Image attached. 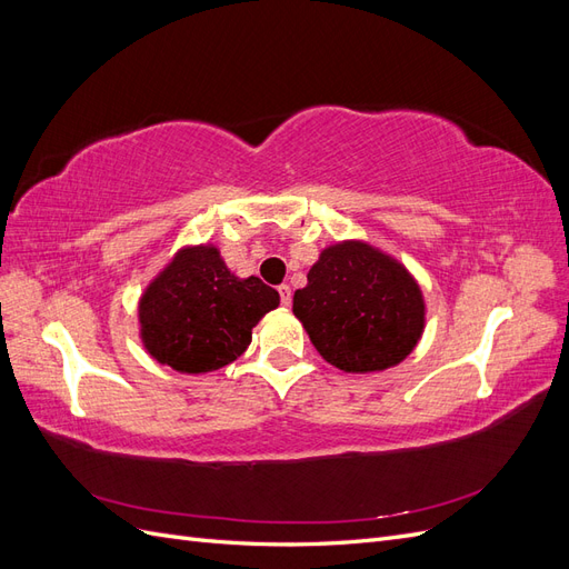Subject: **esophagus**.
Wrapping results in <instances>:
<instances>
[{
  "mask_svg": "<svg viewBox=\"0 0 569 569\" xmlns=\"http://www.w3.org/2000/svg\"><path fill=\"white\" fill-rule=\"evenodd\" d=\"M278 295H280L282 306H289V303H291V289H289V284H280V287H278Z\"/></svg>",
  "mask_w": 569,
  "mask_h": 569,
  "instance_id": "1",
  "label": "esophagus"
}]
</instances>
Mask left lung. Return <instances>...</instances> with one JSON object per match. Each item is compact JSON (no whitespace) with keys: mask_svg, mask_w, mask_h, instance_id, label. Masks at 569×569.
Instances as JSON below:
<instances>
[{"mask_svg":"<svg viewBox=\"0 0 569 569\" xmlns=\"http://www.w3.org/2000/svg\"><path fill=\"white\" fill-rule=\"evenodd\" d=\"M295 316L318 353L343 372L387 370L416 349L425 303L408 270L363 242L327 247L297 289Z\"/></svg>","mask_w":569,"mask_h":569,"instance_id":"obj_1","label":"left lung"}]
</instances>
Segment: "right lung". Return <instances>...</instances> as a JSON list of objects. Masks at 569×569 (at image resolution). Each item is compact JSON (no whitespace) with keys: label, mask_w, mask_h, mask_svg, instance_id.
Wrapping results in <instances>:
<instances>
[{"label":"right lung","mask_w":569,"mask_h":569,"mask_svg":"<svg viewBox=\"0 0 569 569\" xmlns=\"http://www.w3.org/2000/svg\"><path fill=\"white\" fill-rule=\"evenodd\" d=\"M278 303L253 274L234 278L218 249H182L142 295L144 349L178 372H213L247 351L253 325Z\"/></svg>","instance_id":"1"}]
</instances>
